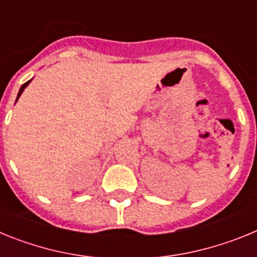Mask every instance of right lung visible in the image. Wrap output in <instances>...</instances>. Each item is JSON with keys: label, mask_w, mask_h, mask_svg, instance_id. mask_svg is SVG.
Returning a JSON list of instances; mask_svg holds the SVG:
<instances>
[{"label": "right lung", "mask_w": 257, "mask_h": 257, "mask_svg": "<svg viewBox=\"0 0 257 257\" xmlns=\"http://www.w3.org/2000/svg\"><path fill=\"white\" fill-rule=\"evenodd\" d=\"M32 79H33V78H32ZM32 79H29L28 82H26V83H24V85H22V87H20L19 92H18V96H17V100H15V103H17V101H18V99H19V97H20V95L23 94V91H24V88H26L27 86H28L29 83H31V81H32Z\"/></svg>", "instance_id": "right-lung-1"}]
</instances>
